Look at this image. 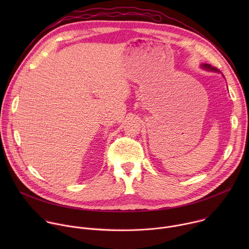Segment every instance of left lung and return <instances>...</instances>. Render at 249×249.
<instances>
[{
    "mask_svg": "<svg viewBox=\"0 0 249 249\" xmlns=\"http://www.w3.org/2000/svg\"><path fill=\"white\" fill-rule=\"evenodd\" d=\"M202 66H203V68H205V69H207V70H210V71H216V72H219V70H218L217 68H215V67H212V66H211V65H209V64H203Z\"/></svg>",
    "mask_w": 249,
    "mask_h": 249,
    "instance_id": "1",
    "label": "left lung"
}]
</instances>
